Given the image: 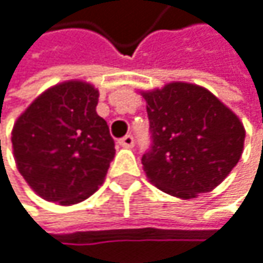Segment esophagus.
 Listing matches in <instances>:
<instances>
[{
    "label": "esophagus",
    "mask_w": 263,
    "mask_h": 263,
    "mask_svg": "<svg viewBox=\"0 0 263 263\" xmlns=\"http://www.w3.org/2000/svg\"><path fill=\"white\" fill-rule=\"evenodd\" d=\"M118 143H120V146H123V148H133V146L136 145V140H134L133 136L129 134V136H124L123 139H120Z\"/></svg>",
    "instance_id": "obj_1"
}]
</instances>
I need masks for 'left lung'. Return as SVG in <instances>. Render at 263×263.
<instances>
[{
  "label": "left lung",
  "mask_w": 263,
  "mask_h": 263,
  "mask_svg": "<svg viewBox=\"0 0 263 263\" xmlns=\"http://www.w3.org/2000/svg\"><path fill=\"white\" fill-rule=\"evenodd\" d=\"M151 148L142 163L163 193L194 199L213 191L237 165L245 129L237 115L205 87L170 83L143 92Z\"/></svg>",
  "instance_id": "8db88e82"
}]
</instances>
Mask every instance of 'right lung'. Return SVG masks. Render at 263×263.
<instances>
[{"label": "right lung", "mask_w": 263, "mask_h": 263, "mask_svg": "<svg viewBox=\"0 0 263 263\" xmlns=\"http://www.w3.org/2000/svg\"><path fill=\"white\" fill-rule=\"evenodd\" d=\"M97 103L93 86L67 81L43 92L13 126L18 171L47 202H83L106 177L115 149Z\"/></svg>", "instance_id": "add662e5"}]
</instances>
